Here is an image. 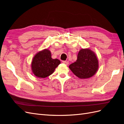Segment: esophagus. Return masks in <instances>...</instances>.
Returning <instances> with one entry per match:
<instances>
[{"mask_svg":"<svg viewBox=\"0 0 124 124\" xmlns=\"http://www.w3.org/2000/svg\"><path fill=\"white\" fill-rule=\"evenodd\" d=\"M62 63H65V64H66V65H68V64H69V62H68V61H62Z\"/></svg>","mask_w":124,"mask_h":124,"instance_id":"34e87169","label":"esophagus"}]
</instances>
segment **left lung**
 I'll use <instances>...</instances> for the list:
<instances>
[{"mask_svg":"<svg viewBox=\"0 0 124 124\" xmlns=\"http://www.w3.org/2000/svg\"><path fill=\"white\" fill-rule=\"evenodd\" d=\"M69 68L78 78H89L94 76L98 69V60L89 48H82L78 52L76 62L70 65Z\"/></svg>","mask_w":124,"mask_h":124,"instance_id":"1","label":"left lung"}]
</instances>
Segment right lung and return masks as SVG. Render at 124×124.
Wrapping results in <instances>:
<instances>
[{"label":"right lung","instance_id":"obj_1","mask_svg":"<svg viewBox=\"0 0 124 124\" xmlns=\"http://www.w3.org/2000/svg\"><path fill=\"white\" fill-rule=\"evenodd\" d=\"M50 50L44 49L37 53L31 62V70L35 76L45 78L54 72L61 61L58 59H53Z\"/></svg>","mask_w":124,"mask_h":124}]
</instances>
